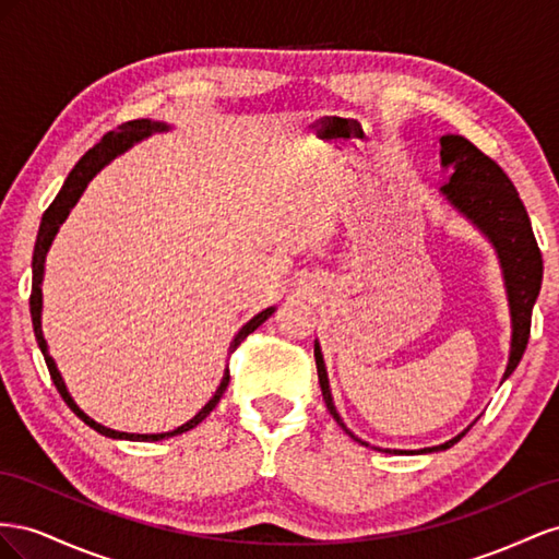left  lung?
Masks as SVG:
<instances>
[{
	"instance_id": "obj_1",
	"label": "left lung",
	"mask_w": 559,
	"mask_h": 559,
	"mask_svg": "<svg viewBox=\"0 0 559 559\" xmlns=\"http://www.w3.org/2000/svg\"><path fill=\"white\" fill-rule=\"evenodd\" d=\"M440 158L444 168H452L450 182H444L440 191L450 199L452 205H456L461 213H464L468 219H473L475 225L491 238V243L497 248L501 266H503L506 288L510 299V316H513V344H510V360L503 374L506 379L518 368V362L530 342L532 309L540 290V281H544V258H540L527 209H524V203L520 201L515 185L510 182L503 168L493 162L491 156L477 150L466 138L442 135ZM313 356H316L318 384H321L323 401L330 414L350 438L358 440L344 426L337 409L332 405L325 365H323L318 342L313 344ZM461 436L452 438L444 444H438V448H426L421 452L450 450L454 442L461 440Z\"/></svg>"
}]
</instances>
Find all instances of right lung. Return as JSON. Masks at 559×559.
I'll return each instance as SVG.
<instances>
[{
	"instance_id": "1",
	"label": "right lung",
	"mask_w": 559,
	"mask_h": 559,
	"mask_svg": "<svg viewBox=\"0 0 559 559\" xmlns=\"http://www.w3.org/2000/svg\"><path fill=\"white\" fill-rule=\"evenodd\" d=\"M168 126L164 123H152L147 119H135V121H126L121 123L117 131H109L98 145H93L82 158H79V164L72 168V173L68 175L66 185H62V189L58 191V197L53 199V203L46 209L44 217H41V227H39V234H37V243H35V254H32V295H29V313H32V328H35V337H37V344L41 348L44 354V360H46V368H49V374L53 379V384L60 393L62 401L68 403V407L76 414L79 419H82L86 426H91L93 430H98L100 436H107V438H119V440H166V438H173V436H180L185 433V430L199 426L209 414L215 409V405L219 403L222 393L227 391L229 386V370L225 372V377H222V384L217 386L215 395L209 401V405H205L194 419H189L185 426L170 430V433H156V436H135V433H119V430H111V428H105L100 426L98 421H93L91 417H86V414L79 409L74 405V401L70 397L66 384H62V377L60 372L56 370V362L53 358L49 356V348H46V342H44V334H41V276H44V260H46V250H49L53 236L58 231V227L66 222V217L70 215L72 205L79 201V197L84 194L86 185L91 182V178L95 173H98L105 164H109L111 158H115L117 154H121L123 150H129L133 142L147 138L152 131H166ZM274 313V309H264L262 313H258L252 318L250 323H246L241 328V332L236 334V340L231 342V350H236V346H241V342L248 337L250 332L258 330L266 318Z\"/></svg>"
}]
</instances>
